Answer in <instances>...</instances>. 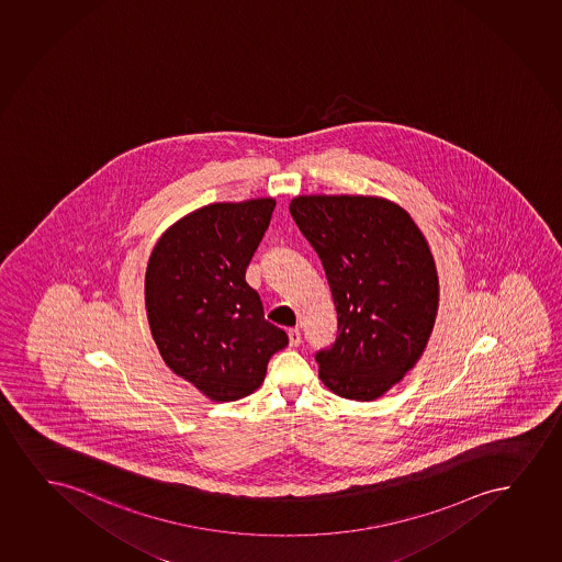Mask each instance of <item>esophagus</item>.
<instances>
[{
    "mask_svg": "<svg viewBox=\"0 0 562 562\" xmlns=\"http://www.w3.org/2000/svg\"><path fill=\"white\" fill-rule=\"evenodd\" d=\"M288 337H290V347H300L301 342V331L297 328L290 329L288 331Z\"/></svg>",
    "mask_w": 562,
    "mask_h": 562,
    "instance_id": "34e87169",
    "label": "esophagus"
}]
</instances>
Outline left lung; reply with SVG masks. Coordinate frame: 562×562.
<instances>
[{
    "instance_id": "1",
    "label": "left lung",
    "mask_w": 562,
    "mask_h": 562,
    "mask_svg": "<svg viewBox=\"0 0 562 562\" xmlns=\"http://www.w3.org/2000/svg\"><path fill=\"white\" fill-rule=\"evenodd\" d=\"M290 213L321 257L337 337L316 355L331 393L372 402L401 383L429 342L438 274L429 241L402 205L362 194H301Z\"/></svg>"
}]
</instances>
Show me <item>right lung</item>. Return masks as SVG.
Returning a JSON list of instances; mask_svg holds the SVG:
<instances>
[{
	"instance_id": "right-lung-1",
	"label": "right lung",
	"mask_w": 562,
	"mask_h": 562,
	"mask_svg": "<svg viewBox=\"0 0 562 562\" xmlns=\"http://www.w3.org/2000/svg\"><path fill=\"white\" fill-rule=\"evenodd\" d=\"M274 205L251 198L194 210L161 234L146 265V316L161 358L213 402L257 391L288 345L246 282Z\"/></svg>"
}]
</instances>
